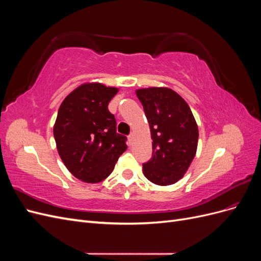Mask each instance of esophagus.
<instances>
[{
	"label": "esophagus",
	"instance_id": "34e87169",
	"mask_svg": "<svg viewBox=\"0 0 261 261\" xmlns=\"http://www.w3.org/2000/svg\"><path fill=\"white\" fill-rule=\"evenodd\" d=\"M132 141H133V134H129V135H128V143L132 144Z\"/></svg>",
	"mask_w": 261,
	"mask_h": 261
}]
</instances>
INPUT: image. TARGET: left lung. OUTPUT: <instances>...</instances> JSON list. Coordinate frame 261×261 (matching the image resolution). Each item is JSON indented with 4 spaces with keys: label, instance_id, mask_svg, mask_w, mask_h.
I'll use <instances>...</instances> for the list:
<instances>
[{
    "label": "left lung",
    "instance_id": "obj_1",
    "mask_svg": "<svg viewBox=\"0 0 261 261\" xmlns=\"http://www.w3.org/2000/svg\"><path fill=\"white\" fill-rule=\"evenodd\" d=\"M152 138V156L143 164L144 175L167 186L184 176L196 154L198 126L178 93L164 87L138 89Z\"/></svg>",
    "mask_w": 261,
    "mask_h": 261
}]
</instances>
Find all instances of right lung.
<instances>
[{"instance_id": "1", "label": "right lung", "mask_w": 261, "mask_h": 261, "mask_svg": "<svg viewBox=\"0 0 261 261\" xmlns=\"http://www.w3.org/2000/svg\"><path fill=\"white\" fill-rule=\"evenodd\" d=\"M114 87L88 83L78 87L62 102L53 134L63 163L85 183H99L111 174L127 149L124 135L116 133V121L109 102Z\"/></svg>"}]
</instances>
